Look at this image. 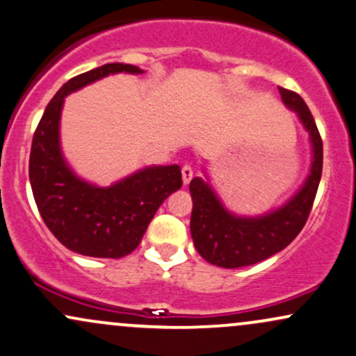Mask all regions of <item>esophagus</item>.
I'll use <instances>...</instances> for the list:
<instances>
[{
  "mask_svg": "<svg viewBox=\"0 0 356 356\" xmlns=\"http://www.w3.org/2000/svg\"><path fill=\"white\" fill-rule=\"evenodd\" d=\"M181 175H183V183H185V185H188V183H190L191 179H193V175H195V171H193V168H191V165L183 166Z\"/></svg>",
  "mask_w": 356,
  "mask_h": 356,
  "instance_id": "esophagus-1",
  "label": "esophagus"
}]
</instances>
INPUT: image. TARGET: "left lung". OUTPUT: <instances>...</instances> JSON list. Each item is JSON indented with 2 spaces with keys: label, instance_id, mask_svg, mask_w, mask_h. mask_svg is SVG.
I'll use <instances>...</instances> for the list:
<instances>
[{
  "label": "left lung",
  "instance_id": "obj_1",
  "mask_svg": "<svg viewBox=\"0 0 356 356\" xmlns=\"http://www.w3.org/2000/svg\"><path fill=\"white\" fill-rule=\"evenodd\" d=\"M283 103L298 113L310 131L313 145L312 173L302 190L280 210L258 218H240L221 207L213 190L202 178H193L190 193L193 198L190 229L198 253L211 265L221 268H241L266 260L282 252L298 236L310 216L321 170L323 141L312 111L298 93L280 88Z\"/></svg>",
  "mask_w": 356,
  "mask_h": 356
}]
</instances>
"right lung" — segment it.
Instances as JSON below:
<instances>
[{"mask_svg": "<svg viewBox=\"0 0 356 356\" xmlns=\"http://www.w3.org/2000/svg\"><path fill=\"white\" fill-rule=\"evenodd\" d=\"M141 73L138 66L108 63L71 78L38 123L29 153V181L41 218L71 252L95 258L127 257L140 245L160 204L181 188L178 165L153 166L110 188L88 185L68 168L60 149L63 99L110 73Z\"/></svg>", "mask_w": 356, "mask_h": 356, "instance_id": "add662e5", "label": "right lung"}]
</instances>
